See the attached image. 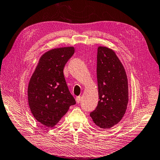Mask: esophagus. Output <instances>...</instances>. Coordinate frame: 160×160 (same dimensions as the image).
<instances>
[{"label": "esophagus", "instance_id": "esophagus-1", "mask_svg": "<svg viewBox=\"0 0 160 160\" xmlns=\"http://www.w3.org/2000/svg\"><path fill=\"white\" fill-rule=\"evenodd\" d=\"M76 102L77 104H79L80 102V100H81V97L80 96H78L76 98Z\"/></svg>", "mask_w": 160, "mask_h": 160}]
</instances>
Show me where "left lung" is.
<instances>
[{
  "mask_svg": "<svg viewBox=\"0 0 160 160\" xmlns=\"http://www.w3.org/2000/svg\"><path fill=\"white\" fill-rule=\"evenodd\" d=\"M99 101L90 116L98 127L109 128L123 118L128 101V80L124 68L113 50L99 47L97 54Z\"/></svg>",
  "mask_w": 160,
  "mask_h": 160,
  "instance_id": "1",
  "label": "left lung"
}]
</instances>
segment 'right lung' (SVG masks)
I'll use <instances>...</instances> for the list:
<instances>
[{"instance_id":"right-lung-1","label":"right lung","mask_w":160,"mask_h":160,"mask_svg":"<svg viewBox=\"0 0 160 160\" xmlns=\"http://www.w3.org/2000/svg\"><path fill=\"white\" fill-rule=\"evenodd\" d=\"M73 47L49 51L40 58L28 86V102L33 116L47 127H53L76 104L63 69L74 53Z\"/></svg>"}]
</instances>
